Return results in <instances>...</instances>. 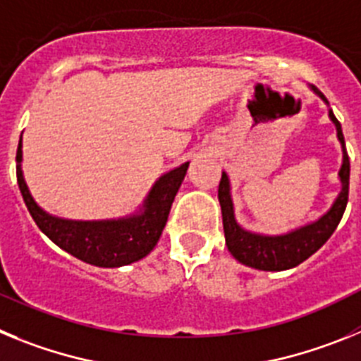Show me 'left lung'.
<instances>
[{
  "mask_svg": "<svg viewBox=\"0 0 361 361\" xmlns=\"http://www.w3.org/2000/svg\"><path fill=\"white\" fill-rule=\"evenodd\" d=\"M311 90L324 101L327 99L318 90L317 86H311ZM329 119L336 126L338 141L342 145L343 162L340 168V183H342V191L338 193L336 200L333 202L331 209L320 216L318 220L305 224L298 229H293L283 235H260V233H251L242 228L235 219V209H233L231 200V186L226 171H222V178L219 184V202L222 209V224H224V237L226 245L229 253L237 258L238 262L244 266L255 267L260 271H283L298 266L304 260H307L312 253H317L329 237L334 233L336 226L342 220L343 212H345L347 199H349V155L345 149V141H343L342 126L334 117L333 110H329Z\"/></svg>",
  "mask_w": 361,
  "mask_h": 361,
  "instance_id": "1",
  "label": "left lung"
}]
</instances>
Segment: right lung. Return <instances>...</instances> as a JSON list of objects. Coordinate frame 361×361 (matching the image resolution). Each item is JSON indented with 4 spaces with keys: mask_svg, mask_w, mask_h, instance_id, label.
Segmentation results:
<instances>
[{
    "mask_svg": "<svg viewBox=\"0 0 361 361\" xmlns=\"http://www.w3.org/2000/svg\"><path fill=\"white\" fill-rule=\"evenodd\" d=\"M21 161L23 149L19 141L16 153L18 186L37 228L66 253L97 267L128 266L145 258L157 245L190 166V162H184L162 175L149 190L139 213L110 220H68L50 215L32 199L23 178Z\"/></svg>",
    "mask_w": 361,
    "mask_h": 361,
    "instance_id": "right-lung-1",
    "label": "right lung"
}]
</instances>
